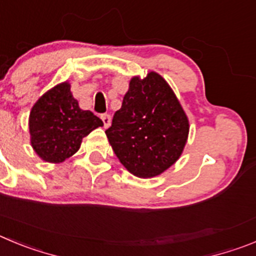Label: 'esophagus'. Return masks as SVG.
Here are the masks:
<instances>
[{
    "label": "esophagus",
    "mask_w": 256,
    "mask_h": 256,
    "mask_svg": "<svg viewBox=\"0 0 256 256\" xmlns=\"http://www.w3.org/2000/svg\"><path fill=\"white\" fill-rule=\"evenodd\" d=\"M100 118H102L105 128H108V126H110V123H112V116H110L109 114H106V112H105V114H102V116H100Z\"/></svg>",
    "instance_id": "esophagus-1"
}]
</instances>
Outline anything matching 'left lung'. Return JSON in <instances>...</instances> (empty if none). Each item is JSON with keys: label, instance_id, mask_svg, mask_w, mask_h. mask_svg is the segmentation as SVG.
Masks as SVG:
<instances>
[{"label": "left lung", "instance_id": "left-lung-1", "mask_svg": "<svg viewBox=\"0 0 256 256\" xmlns=\"http://www.w3.org/2000/svg\"><path fill=\"white\" fill-rule=\"evenodd\" d=\"M106 137L124 168L138 178H154L182 154L189 122L174 91L156 72L133 77Z\"/></svg>", "mask_w": 256, "mask_h": 256}]
</instances>
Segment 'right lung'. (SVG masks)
Wrapping results in <instances>:
<instances>
[{
	"instance_id": "obj_1",
	"label": "right lung",
	"mask_w": 256,
	"mask_h": 256,
	"mask_svg": "<svg viewBox=\"0 0 256 256\" xmlns=\"http://www.w3.org/2000/svg\"><path fill=\"white\" fill-rule=\"evenodd\" d=\"M70 84L44 94L30 112L29 130L34 151L46 162H62L78 151L82 138L102 126L90 110L80 109Z\"/></svg>"
}]
</instances>
